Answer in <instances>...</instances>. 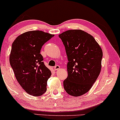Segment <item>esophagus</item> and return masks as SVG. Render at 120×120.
<instances>
[{"mask_svg":"<svg viewBox=\"0 0 120 120\" xmlns=\"http://www.w3.org/2000/svg\"><path fill=\"white\" fill-rule=\"evenodd\" d=\"M60 66H59V65H56L54 67V70L56 71V70H58L59 69H60Z\"/></svg>","mask_w":120,"mask_h":120,"instance_id":"esophagus-1","label":"esophagus"}]
</instances>
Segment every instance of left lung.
<instances>
[{"mask_svg": "<svg viewBox=\"0 0 120 120\" xmlns=\"http://www.w3.org/2000/svg\"><path fill=\"white\" fill-rule=\"evenodd\" d=\"M68 59L66 92L78 97L90 90L100 73L103 52L94 37L82 30H69L59 35Z\"/></svg>", "mask_w": 120, "mask_h": 120, "instance_id": "8db88e82", "label": "left lung"}]
</instances>
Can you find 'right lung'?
<instances>
[{
  "mask_svg": "<svg viewBox=\"0 0 120 120\" xmlns=\"http://www.w3.org/2000/svg\"><path fill=\"white\" fill-rule=\"evenodd\" d=\"M54 36L39 30L27 31L12 45L10 63L17 80L28 94L40 96L46 91L52 73L40 54L42 45Z\"/></svg>",
  "mask_w": 120,
  "mask_h": 120,
  "instance_id": "obj_1",
  "label": "right lung"
}]
</instances>
